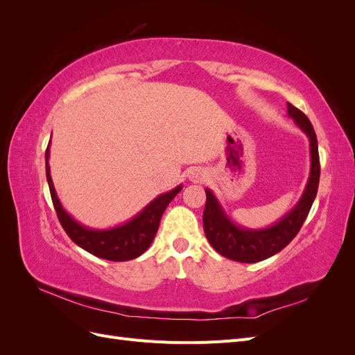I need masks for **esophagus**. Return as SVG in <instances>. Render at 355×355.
I'll return each instance as SVG.
<instances>
[{
    "label": "esophagus",
    "instance_id": "esophagus-1",
    "mask_svg": "<svg viewBox=\"0 0 355 355\" xmlns=\"http://www.w3.org/2000/svg\"><path fill=\"white\" fill-rule=\"evenodd\" d=\"M204 178H206V173H204L202 170H194V171H191V175H189V179L194 182H200Z\"/></svg>",
    "mask_w": 355,
    "mask_h": 355
}]
</instances>
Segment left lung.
<instances>
[{"label":"left lung","instance_id":"8db88e82","mask_svg":"<svg viewBox=\"0 0 355 355\" xmlns=\"http://www.w3.org/2000/svg\"><path fill=\"white\" fill-rule=\"evenodd\" d=\"M287 114L309 139L311 171L302 197L283 219L263 230L241 228L225 214L216 197L206 188L207 198L202 213L204 232L213 249L228 259L254 263L282 252L296 237L315 200L320 180V157L314 127L308 116L292 103H287Z\"/></svg>","mask_w":355,"mask_h":355}]
</instances>
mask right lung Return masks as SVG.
<instances>
[{
	"instance_id": "1",
	"label": "right lung",
	"mask_w": 355,
	"mask_h": 355,
	"mask_svg": "<svg viewBox=\"0 0 355 355\" xmlns=\"http://www.w3.org/2000/svg\"><path fill=\"white\" fill-rule=\"evenodd\" d=\"M49 146L46 149L47 182L53 200V206H55V210L58 213V219L62 225V228L68 234V237L85 252L112 262L130 261L146 252L158 231L161 216H163L168 202L179 194L182 185L166 192V194L158 196L155 200L149 202L141 213H137L133 219H130L124 225H120V227H115L111 230L85 228L81 223L71 218V214H68L65 209L62 207V204L56 196V191L55 187H53V180L50 176Z\"/></svg>"
}]
</instances>
